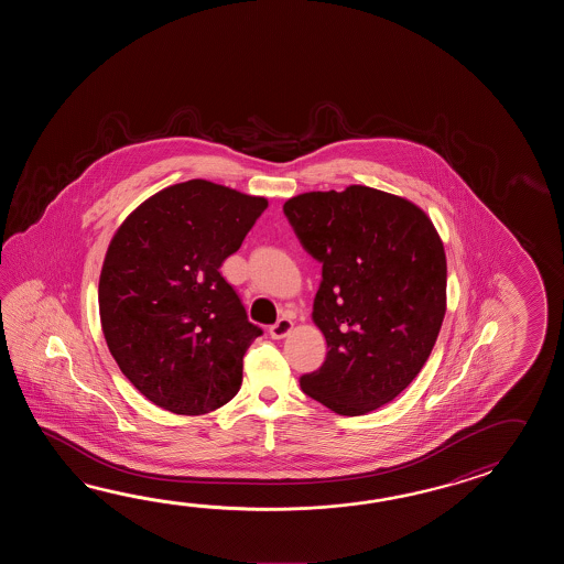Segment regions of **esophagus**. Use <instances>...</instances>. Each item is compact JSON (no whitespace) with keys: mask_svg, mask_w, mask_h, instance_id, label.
Segmentation results:
<instances>
[{"mask_svg":"<svg viewBox=\"0 0 564 564\" xmlns=\"http://www.w3.org/2000/svg\"><path fill=\"white\" fill-rule=\"evenodd\" d=\"M294 328V323L290 318H280L276 324L270 326V336L272 338H286Z\"/></svg>","mask_w":564,"mask_h":564,"instance_id":"obj_1","label":"esophagus"}]
</instances>
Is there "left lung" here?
I'll use <instances>...</instances> for the list:
<instances>
[{
	"label": "left lung",
	"instance_id": "obj_1",
	"mask_svg": "<svg viewBox=\"0 0 564 564\" xmlns=\"http://www.w3.org/2000/svg\"><path fill=\"white\" fill-rule=\"evenodd\" d=\"M304 250L323 264L312 321L326 360L306 395L338 415L393 401L432 355L447 306L444 241L420 205L365 185L284 204Z\"/></svg>",
	"mask_w": 564,
	"mask_h": 564
}]
</instances>
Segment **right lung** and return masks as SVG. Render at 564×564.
<instances>
[{"mask_svg": "<svg viewBox=\"0 0 564 564\" xmlns=\"http://www.w3.org/2000/svg\"><path fill=\"white\" fill-rule=\"evenodd\" d=\"M265 207L260 195L185 181L144 199L108 243L102 335L122 375L159 408L204 415L240 391L243 355L262 328L219 268Z\"/></svg>", "mask_w": 564, "mask_h": 564, "instance_id": "add662e5", "label": "right lung"}]
</instances>
